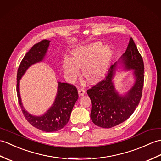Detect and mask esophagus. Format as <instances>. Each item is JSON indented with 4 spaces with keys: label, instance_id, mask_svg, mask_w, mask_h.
Returning <instances> with one entry per match:
<instances>
[{
    "label": "esophagus",
    "instance_id": "obj_1",
    "mask_svg": "<svg viewBox=\"0 0 161 161\" xmlns=\"http://www.w3.org/2000/svg\"><path fill=\"white\" fill-rule=\"evenodd\" d=\"M85 90L83 88H80L78 90V93H79L80 96H83L85 94Z\"/></svg>",
    "mask_w": 161,
    "mask_h": 161
}]
</instances>
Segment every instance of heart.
Returning a JSON list of instances; mask_svg holds the SVG:
<instances>
[{"instance_id":"b5f03b06","label":"heart","mask_w":161,"mask_h":161,"mask_svg":"<svg viewBox=\"0 0 161 161\" xmlns=\"http://www.w3.org/2000/svg\"><path fill=\"white\" fill-rule=\"evenodd\" d=\"M113 52L108 47L100 42L82 47L71 53V60L66 59L63 63L65 73L74 79L79 73L77 66L81 67L82 75L91 83L99 81L106 71L110 62Z\"/></svg>"}]
</instances>
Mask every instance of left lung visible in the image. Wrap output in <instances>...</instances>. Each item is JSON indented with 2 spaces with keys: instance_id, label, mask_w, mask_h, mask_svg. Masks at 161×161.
<instances>
[{
  "instance_id": "8db88e82",
  "label": "left lung",
  "mask_w": 161,
  "mask_h": 161,
  "mask_svg": "<svg viewBox=\"0 0 161 161\" xmlns=\"http://www.w3.org/2000/svg\"><path fill=\"white\" fill-rule=\"evenodd\" d=\"M121 59L126 69L135 70L136 82L125 96L118 94L112 81L116 64L110 67L103 80L87 90L92 104L91 120L100 128H110L126 121L133 114L142 97L144 63L132 38Z\"/></svg>"
}]
</instances>
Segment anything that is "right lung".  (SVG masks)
<instances>
[{
	"label": "right lung",
	"mask_w": 161,
	"mask_h": 161,
	"mask_svg": "<svg viewBox=\"0 0 161 161\" xmlns=\"http://www.w3.org/2000/svg\"><path fill=\"white\" fill-rule=\"evenodd\" d=\"M49 40H43L35 44L24 56L17 72L16 91L18 103L25 117L30 124L44 132H56L62 129L69 122L75 103L78 99L77 88L68 83H58V94L55 102L47 113L35 117L25 111L21 103L19 92V81L29 67L42 61L49 45Z\"/></svg>",
	"instance_id": "add662e5"
}]
</instances>
